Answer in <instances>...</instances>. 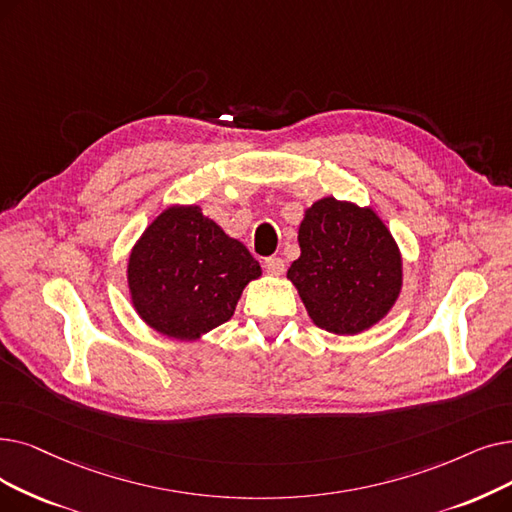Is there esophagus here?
<instances>
[{
    "label": "esophagus",
    "mask_w": 512,
    "mask_h": 512,
    "mask_svg": "<svg viewBox=\"0 0 512 512\" xmlns=\"http://www.w3.org/2000/svg\"><path fill=\"white\" fill-rule=\"evenodd\" d=\"M263 268L270 276H282L286 265H284V259H280V257H268L263 261Z\"/></svg>",
    "instance_id": "obj_1"
}]
</instances>
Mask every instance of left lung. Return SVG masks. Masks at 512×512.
I'll list each match as a JSON object with an SVG mask.
<instances>
[{"label": "left lung", "mask_w": 512, "mask_h": 512, "mask_svg": "<svg viewBox=\"0 0 512 512\" xmlns=\"http://www.w3.org/2000/svg\"><path fill=\"white\" fill-rule=\"evenodd\" d=\"M301 255L286 278L307 314L332 335H360L379 324L404 286V259L372 207L324 196L299 224Z\"/></svg>", "instance_id": "8db88e82"}]
</instances>
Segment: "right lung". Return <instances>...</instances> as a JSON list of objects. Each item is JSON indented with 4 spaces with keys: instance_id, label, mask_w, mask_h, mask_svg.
Instances as JSON below:
<instances>
[{
    "instance_id": "add662e5",
    "label": "right lung",
    "mask_w": 512,
    "mask_h": 512,
    "mask_svg": "<svg viewBox=\"0 0 512 512\" xmlns=\"http://www.w3.org/2000/svg\"><path fill=\"white\" fill-rule=\"evenodd\" d=\"M261 265L198 205H169L133 244L127 288L136 314L159 335L198 341L234 316Z\"/></svg>"
}]
</instances>
